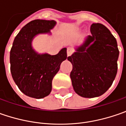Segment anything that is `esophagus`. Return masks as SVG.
I'll return each mask as SVG.
<instances>
[{
    "mask_svg": "<svg viewBox=\"0 0 126 126\" xmlns=\"http://www.w3.org/2000/svg\"><path fill=\"white\" fill-rule=\"evenodd\" d=\"M66 52H67V55L68 56H70L71 54H72V52H73V49L70 47H67V50H66Z\"/></svg>",
    "mask_w": 126,
    "mask_h": 126,
    "instance_id": "obj_1",
    "label": "esophagus"
}]
</instances>
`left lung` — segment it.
Masks as SVG:
<instances>
[{"mask_svg": "<svg viewBox=\"0 0 126 126\" xmlns=\"http://www.w3.org/2000/svg\"><path fill=\"white\" fill-rule=\"evenodd\" d=\"M90 33L67 57L73 66L70 74L73 88L85 98L99 97L111 87L119 55L116 40L105 26L94 23Z\"/></svg>", "mask_w": 126, "mask_h": 126, "instance_id": "left-lung-1", "label": "left lung"}]
</instances>
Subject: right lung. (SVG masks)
Masks as SVG:
<instances>
[{"instance_id":"1","label":"right lung","mask_w":126,"mask_h":126,"mask_svg":"<svg viewBox=\"0 0 126 126\" xmlns=\"http://www.w3.org/2000/svg\"><path fill=\"white\" fill-rule=\"evenodd\" d=\"M57 24L55 20L35 19L29 22L15 37L10 50V71L19 89L27 96L41 99L52 90L53 77L67 58L66 48L57 55L39 53L32 42L38 35H49Z\"/></svg>"}]
</instances>
